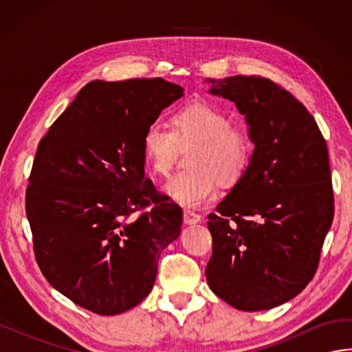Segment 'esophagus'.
Masks as SVG:
<instances>
[{
	"mask_svg": "<svg viewBox=\"0 0 352 352\" xmlns=\"http://www.w3.org/2000/svg\"><path fill=\"white\" fill-rule=\"evenodd\" d=\"M183 218L184 223H188V226H193V223L201 222V216L193 210H189V208H184L183 210Z\"/></svg>",
	"mask_w": 352,
	"mask_h": 352,
	"instance_id": "obj_1",
	"label": "esophagus"
}]
</instances>
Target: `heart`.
I'll list each match as a JSON object with an SVG mask.
<instances>
[{"label": "heart", "mask_w": 352, "mask_h": 352, "mask_svg": "<svg viewBox=\"0 0 352 352\" xmlns=\"http://www.w3.org/2000/svg\"><path fill=\"white\" fill-rule=\"evenodd\" d=\"M197 142L190 155L193 169L178 172L162 190L184 207H199L218 193V178L236 183L243 175L252 155V140L243 126L230 124L226 111L210 102L198 101L177 110L172 130L162 122L146 126L142 151L148 166L160 175L168 174L178 144Z\"/></svg>", "instance_id": "1"}]
</instances>
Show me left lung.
I'll return each instance as SVG.
<instances>
[{
    "label": "left lung",
    "mask_w": 352,
    "mask_h": 352,
    "mask_svg": "<svg viewBox=\"0 0 352 352\" xmlns=\"http://www.w3.org/2000/svg\"><path fill=\"white\" fill-rule=\"evenodd\" d=\"M234 102L252 140L248 168L208 214L206 267L214 295L237 310H269L313 278L334 214L327 144L294 95L267 78H207Z\"/></svg>",
    "instance_id": "1"
}]
</instances>
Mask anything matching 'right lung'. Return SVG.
Segmentation results:
<instances>
[{
    "instance_id": "obj_1",
    "label": "right lung",
    "mask_w": 352,
    "mask_h": 352,
    "mask_svg": "<svg viewBox=\"0 0 352 352\" xmlns=\"http://www.w3.org/2000/svg\"><path fill=\"white\" fill-rule=\"evenodd\" d=\"M183 92L163 78L91 81L37 146L25 198L37 265L96 315L145 300L160 252L180 236V206L145 180L142 138Z\"/></svg>"
}]
</instances>
